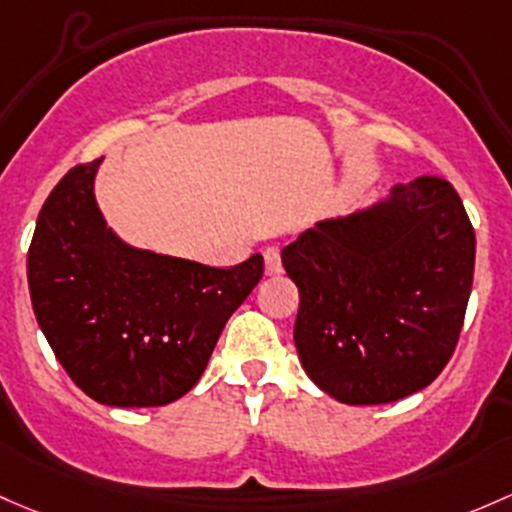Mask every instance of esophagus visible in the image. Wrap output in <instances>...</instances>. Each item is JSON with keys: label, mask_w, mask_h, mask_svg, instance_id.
I'll list each match as a JSON object with an SVG mask.
<instances>
[{"label": "esophagus", "mask_w": 512, "mask_h": 512, "mask_svg": "<svg viewBox=\"0 0 512 512\" xmlns=\"http://www.w3.org/2000/svg\"><path fill=\"white\" fill-rule=\"evenodd\" d=\"M262 257H265V272L270 274H279L282 272V255H279V247H267L265 252H262Z\"/></svg>", "instance_id": "esophagus-1"}]
</instances>
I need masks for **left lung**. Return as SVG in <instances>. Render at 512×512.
I'll use <instances>...</instances> for the list:
<instances>
[{"mask_svg": "<svg viewBox=\"0 0 512 512\" xmlns=\"http://www.w3.org/2000/svg\"><path fill=\"white\" fill-rule=\"evenodd\" d=\"M473 260V225L441 176L301 233L282 265L299 287L294 343L306 375L346 405L427 387L459 343Z\"/></svg>", "mask_w": 512, "mask_h": 512, "instance_id": "obj_1", "label": "left lung"}]
</instances>
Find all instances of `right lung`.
Listing matches in <instances>:
<instances>
[{
  "instance_id": "obj_1",
  "label": "right lung",
  "mask_w": 512,
  "mask_h": 512,
  "mask_svg": "<svg viewBox=\"0 0 512 512\" xmlns=\"http://www.w3.org/2000/svg\"><path fill=\"white\" fill-rule=\"evenodd\" d=\"M100 161L73 166L43 203L26 260L31 304L85 395L112 407L169 405L198 383L265 260L223 270L125 245L95 203Z\"/></svg>"
}]
</instances>
